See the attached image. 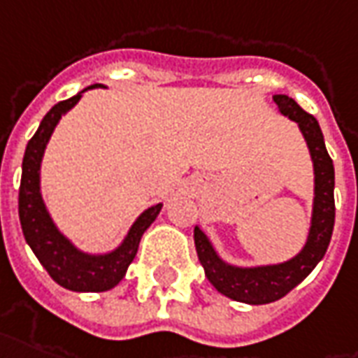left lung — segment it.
Here are the masks:
<instances>
[{"label": "left lung", "instance_id": "left-lung-1", "mask_svg": "<svg viewBox=\"0 0 358 358\" xmlns=\"http://www.w3.org/2000/svg\"><path fill=\"white\" fill-rule=\"evenodd\" d=\"M279 113L298 123L301 136L313 163V208L306 245L287 262L266 266H235L220 258L213 241L199 226H195L193 239L206 279L220 294L248 306H264L280 300L294 287H298L315 266L322 260L334 229V165L328 155L324 136L313 115L303 112L298 102L287 94H273Z\"/></svg>", "mask_w": 358, "mask_h": 358}]
</instances>
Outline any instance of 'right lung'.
<instances>
[{
    "label": "right lung",
    "instance_id": "1",
    "mask_svg": "<svg viewBox=\"0 0 358 358\" xmlns=\"http://www.w3.org/2000/svg\"><path fill=\"white\" fill-rule=\"evenodd\" d=\"M104 87L91 85L76 96L52 106L39 129L26 145L22 159V178L18 189V216L26 243L38 256L41 266L51 275V279L60 287L73 292H106L123 279L127 269L138 252V245L145 229L152 226L163 208V203L145 208L138 218L134 220L131 229L127 231L121 245L110 252L91 254L85 252L73 245L64 233L58 229L55 220L47 210L43 195H41V161L45 148L51 140L62 115L70 112L78 104L85 91Z\"/></svg>",
    "mask_w": 358,
    "mask_h": 358
}]
</instances>
